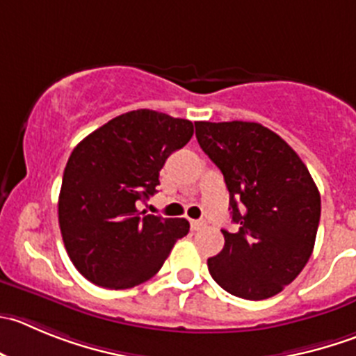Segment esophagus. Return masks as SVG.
<instances>
[{"instance_id":"obj_1","label":"esophagus","mask_w":356,"mask_h":356,"mask_svg":"<svg viewBox=\"0 0 356 356\" xmlns=\"http://www.w3.org/2000/svg\"><path fill=\"white\" fill-rule=\"evenodd\" d=\"M191 225L194 231H199V229H202L206 225V222L204 220H191Z\"/></svg>"}]
</instances>
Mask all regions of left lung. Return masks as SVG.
<instances>
[{
  "label": "left lung",
  "instance_id": "1",
  "mask_svg": "<svg viewBox=\"0 0 356 356\" xmlns=\"http://www.w3.org/2000/svg\"><path fill=\"white\" fill-rule=\"evenodd\" d=\"M202 152L222 171L232 222L208 269L225 292L262 300L282 292L309 260L320 192L285 140L257 122H195Z\"/></svg>",
  "mask_w": 356,
  "mask_h": 356
}]
</instances>
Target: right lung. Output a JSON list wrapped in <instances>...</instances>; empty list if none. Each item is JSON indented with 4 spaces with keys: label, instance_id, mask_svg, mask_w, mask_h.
Listing matches in <instances>:
<instances>
[{
    "label": "right lung",
    "instance_id": "obj_1",
    "mask_svg": "<svg viewBox=\"0 0 356 356\" xmlns=\"http://www.w3.org/2000/svg\"><path fill=\"white\" fill-rule=\"evenodd\" d=\"M194 124L154 110L111 118L71 152L59 194V227L73 266L103 289H133L159 273L188 234L185 218L138 211L154 195L165 159Z\"/></svg>",
    "mask_w": 356,
    "mask_h": 356
}]
</instances>
